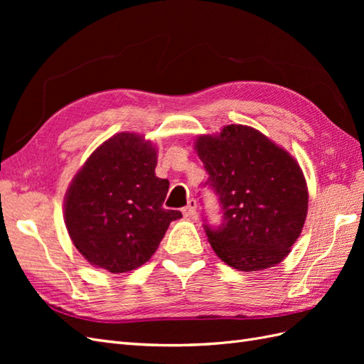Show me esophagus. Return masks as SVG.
Returning <instances> with one entry per match:
<instances>
[{
    "label": "esophagus",
    "mask_w": 364,
    "mask_h": 364,
    "mask_svg": "<svg viewBox=\"0 0 364 364\" xmlns=\"http://www.w3.org/2000/svg\"><path fill=\"white\" fill-rule=\"evenodd\" d=\"M182 214H183V217L194 218L197 214V202L194 199H190L188 203H186V206L182 208Z\"/></svg>",
    "instance_id": "esophagus-1"
}]
</instances>
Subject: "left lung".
<instances>
[{"label":"left lung","instance_id":"1","mask_svg":"<svg viewBox=\"0 0 364 364\" xmlns=\"http://www.w3.org/2000/svg\"><path fill=\"white\" fill-rule=\"evenodd\" d=\"M222 206L223 222L205 225L217 257L241 272L273 267L290 253L308 211V190L297 161L259 130L225 126L194 146Z\"/></svg>","mask_w":364,"mask_h":364}]
</instances>
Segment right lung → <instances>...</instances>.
<instances>
[{"mask_svg":"<svg viewBox=\"0 0 364 364\" xmlns=\"http://www.w3.org/2000/svg\"><path fill=\"white\" fill-rule=\"evenodd\" d=\"M156 149L121 132L94 150L65 196V225L86 261L111 273L135 270L156 252L181 211L164 209L170 182L155 174Z\"/></svg>","mask_w":364,"mask_h":364,"instance_id":"1","label":"right lung"}]
</instances>
